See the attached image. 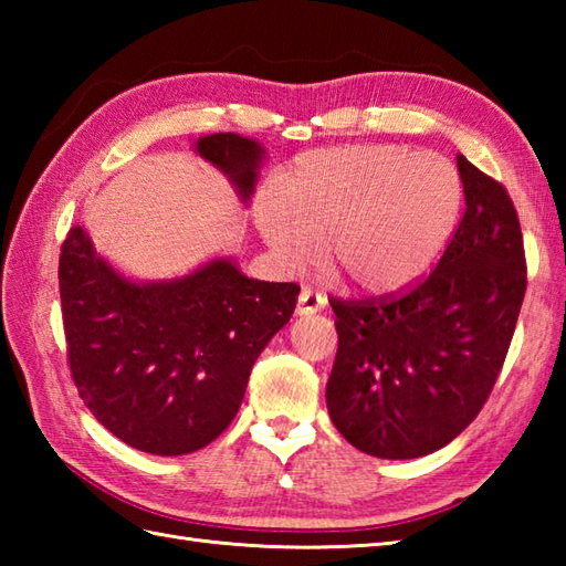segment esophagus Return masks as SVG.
I'll use <instances>...</instances> for the list:
<instances>
[{
  "instance_id": "obj_1",
  "label": "esophagus",
  "mask_w": 566,
  "mask_h": 566,
  "mask_svg": "<svg viewBox=\"0 0 566 566\" xmlns=\"http://www.w3.org/2000/svg\"><path fill=\"white\" fill-rule=\"evenodd\" d=\"M328 298L323 294H316L311 290H302V294H298V302H296V314L298 316H311V314H318L321 308H326Z\"/></svg>"
}]
</instances>
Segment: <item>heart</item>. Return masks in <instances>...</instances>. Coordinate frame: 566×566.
<instances>
[{
    "label": "heart",
    "instance_id": "obj_1",
    "mask_svg": "<svg viewBox=\"0 0 566 566\" xmlns=\"http://www.w3.org/2000/svg\"><path fill=\"white\" fill-rule=\"evenodd\" d=\"M460 207V175L442 155L371 143L298 155L252 216L286 272L326 250L359 292L394 294L440 258Z\"/></svg>",
    "mask_w": 566,
    "mask_h": 566
}]
</instances>
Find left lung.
<instances>
[{"instance_id": "8db88e82", "label": "left lung", "mask_w": 566, "mask_h": 566, "mask_svg": "<svg viewBox=\"0 0 566 566\" xmlns=\"http://www.w3.org/2000/svg\"><path fill=\"white\" fill-rule=\"evenodd\" d=\"M464 216L438 268L381 302H333L338 355L326 403L340 436L379 460L452 442L482 411L525 296L518 213L494 179L457 155Z\"/></svg>"}]
</instances>
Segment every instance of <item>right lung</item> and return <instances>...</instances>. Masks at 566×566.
<instances>
[{"instance_id":"1","label":"right lung","mask_w":566,"mask_h":566,"mask_svg":"<svg viewBox=\"0 0 566 566\" xmlns=\"http://www.w3.org/2000/svg\"><path fill=\"white\" fill-rule=\"evenodd\" d=\"M250 207L268 150L238 134L191 143ZM67 359L80 399L130 448L177 457L231 426L252 365L290 323L298 286L243 274L233 255L172 280H136L99 255L84 226L60 252Z\"/></svg>"}]
</instances>
